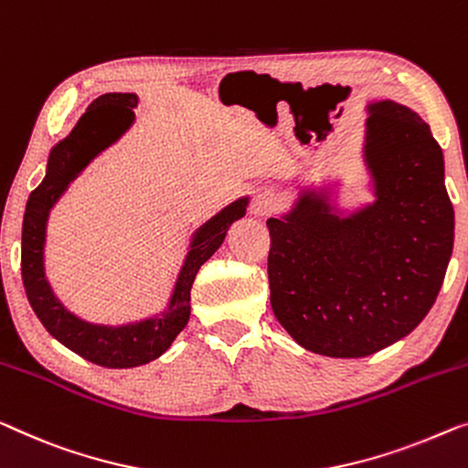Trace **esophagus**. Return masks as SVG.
<instances>
[{
  "mask_svg": "<svg viewBox=\"0 0 468 468\" xmlns=\"http://www.w3.org/2000/svg\"><path fill=\"white\" fill-rule=\"evenodd\" d=\"M277 207V195L271 191H258L252 201V212L254 214H269Z\"/></svg>",
  "mask_w": 468,
  "mask_h": 468,
  "instance_id": "esophagus-1",
  "label": "esophagus"
}]
</instances>
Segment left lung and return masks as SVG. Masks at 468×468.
Returning <instances> with one entry per match:
<instances>
[{
  "label": "left lung",
  "instance_id": "1",
  "mask_svg": "<svg viewBox=\"0 0 468 468\" xmlns=\"http://www.w3.org/2000/svg\"><path fill=\"white\" fill-rule=\"evenodd\" d=\"M366 162L376 201L338 218L303 193L269 218L271 306L298 345L327 357H366L408 336L441 288L454 246L443 153L401 104L369 107Z\"/></svg>",
  "mask_w": 468,
  "mask_h": 468
}]
</instances>
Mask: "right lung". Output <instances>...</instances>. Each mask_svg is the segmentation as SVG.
<instances>
[{"mask_svg": "<svg viewBox=\"0 0 468 468\" xmlns=\"http://www.w3.org/2000/svg\"><path fill=\"white\" fill-rule=\"evenodd\" d=\"M138 99L134 94H102L90 104L78 125L65 141L50 153L46 178L31 191L23 218V252L20 273L27 298L35 315L58 343L71 348L80 357L102 367H136L157 359L167 351L191 315V285L201 264L225 241L229 227L246 214V199H239L207 220L193 237L191 250L180 271L172 301L162 317L146 319L141 324L104 327L86 324L71 315L56 301L44 275V241L46 220L67 185L80 176V172L102 149L117 141L130 128Z\"/></svg>", "mask_w": 468, "mask_h": 468, "instance_id": "right-lung-1", "label": "right lung"}]
</instances>
